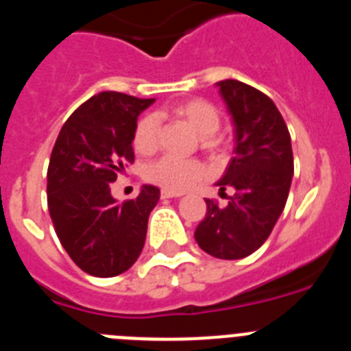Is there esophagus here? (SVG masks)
I'll return each instance as SVG.
<instances>
[{
	"instance_id": "1",
	"label": "esophagus",
	"mask_w": 351,
	"mask_h": 351,
	"mask_svg": "<svg viewBox=\"0 0 351 351\" xmlns=\"http://www.w3.org/2000/svg\"><path fill=\"white\" fill-rule=\"evenodd\" d=\"M182 193L179 191H170V190H161V198H176V197H181Z\"/></svg>"
}]
</instances>
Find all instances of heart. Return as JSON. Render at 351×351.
Masks as SVG:
<instances>
[{"label": "heart", "mask_w": 351, "mask_h": 351, "mask_svg": "<svg viewBox=\"0 0 351 351\" xmlns=\"http://www.w3.org/2000/svg\"><path fill=\"white\" fill-rule=\"evenodd\" d=\"M173 116L186 121L195 132L204 137V145L207 149H214L218 145V138L213 137L219 128V112L210 101L202 98L178 101L170 107ZM160 135V121L154 114L141 117L133 132V147L141 154L153 153L158 145ZM145 179L149 182L165 188L170 191H184L195 182L204 178V167L197 161L182 160L178 156H163L145 167Z\"/></svg>", "instance_id": "1"}]
</instances>
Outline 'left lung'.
I'll return each mask as SVG.
<instances>
[{
  "label": "left lung",
  "instance_id": "obj_1",
  "mask_svg": "<svg viewBox=\"0 0 351 351\" xmlns=\"http://www.w3.org/2000/svg\"><path fill=\"white\" fill-rule=\"evenodd\" d=\"M235 128V156L216 184L221 195L232 188L228 204L207 198L206 218L195 241L210 256L239 260L255 253L281 216L293 176L291 141L274 101L235 79L216 84Z\"/></svg>",
  "mask_w": 351,
  "mask_h": 351
}]
</instances>
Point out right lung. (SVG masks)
Returning a JSON list of instances; mask_svg holds the SVG:
<instances>
[{"mask_svg": "<svg viewBox=\"0 0 351 351\" xmlns=\"http://www.w3.org/2000/svg\"><path fill=\"white\" fill-rule=\"evenodd\" d=\"M153 98L104 91L89 98L61 128L47 170V206L70 258L88 274L112 278L141 256L156 186L144 184L119 204L110 182L133 163V132Z\"/></svg>", "mask_w": 351, "mask_h": 351, "instance_id": "right-lung-1", "label": "right lung"}]
</instances>
